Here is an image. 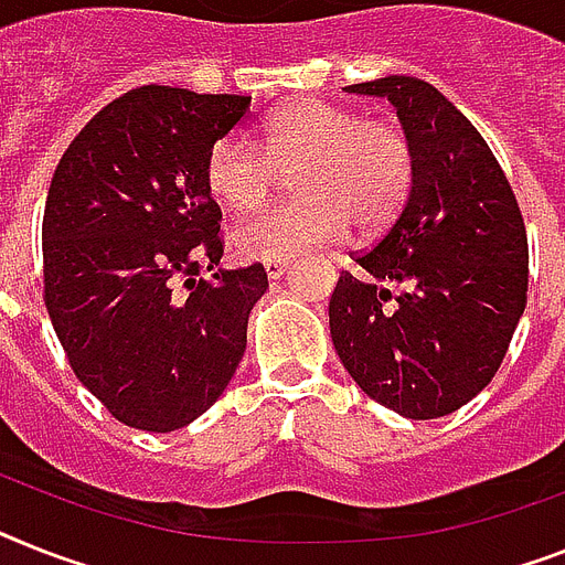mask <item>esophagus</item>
Instances as JSON below:
<instances>
[{"label": "esophagus", "mask_w": 565, "mask_h": 565, "mask_svg": "<svg viewBox=\"0 0 565 565\" xmlns=\"http://www.w3.org/2000/svg\"><path fill=\"white\" fill-rule=\"evenodd\" d=\"M286 271H288V259H268V263H265V274H268V279H279Z\"/></svg>", "instance_id": "34e87169"}]
</instances>
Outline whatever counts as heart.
Returning a JSON list of instances; mask_svg holds the SVG:
<instances>
[{
    "mask_svg": "<svg viewBox=\"0 0 565 565\" xmlns=\"http://www.w3.org/2000/svg\"><path fill=\"white\" fill-rule=\"evenodd\" d=\"M277 170L291 172L294 202L254 213L231 242L248 259H294L352 231H384L407 204L413 147L398 124L361 118L349 106L302 97L279 106L259 126V147L225 135L204 158L207 190L245 213L268 199Z\"/></svg>",
    "mask_w": 565,
    "mask_h": 565,
    "instance_id": "1",
    "label": "heart"
}]
</instances>
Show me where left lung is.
Wrapping results in <instances>:
<instances>
[{
  "label": "left lung",
  "instance_id": "obj_1",
  "mask_svg": "<svg viewBox=\"0 0 565 565\" xmlns=\"http://www.w3.org/2000/svg\"><path fill=\"white\" fill-rule=\"evenodd\" d=\"M347 88L395 106L413 188L390 231L352 254L355 274H340L332 343L372 401L441 418L491 384L525 311L523 213L491 147L439 88L404 74Z\"/></svg>",
  "mask_w": 565,
  "mask_h": 565
}]
</instances>
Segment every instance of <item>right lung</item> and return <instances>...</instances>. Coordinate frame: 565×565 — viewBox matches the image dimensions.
<instances>
[{
  "label": "right lung",
  "instance_id": "1",
  "mask_svg": "<svg viewBox=\"0 0 565 565\" xmlns=\"http://www.w3.org/2000/svg\"><path fill=\"white\" fill-rule=\"evenodd\" d=\"M250 97L141 86L68 143L42 216L45 309L74 375L126 427H188L231 384L259 263L216 270L222 210L204 181L210 147Z\"/></svg>",
  "mask_w": 565,
  "mask_h": 565
}]
</instances>
